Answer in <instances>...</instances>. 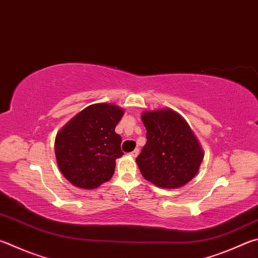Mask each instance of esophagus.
I'll return each instance as SVG.
<instances>
[{"label": "esophagus", "instance_id": "34e87169", "mask_svg": "<svg viewBox=\"0 0 258 258\" xmlns=\"http://www.w3.org/2000/svg\"><path fill=\"white\" fill-rule=\"evenodd\" d=\"M139 152H140V150H139V149H135L134 151L131 152V156H132V157H137L138 154H139Z\"/></svg>", "mask_w": 258, "mask_h": 258}]
</instances>
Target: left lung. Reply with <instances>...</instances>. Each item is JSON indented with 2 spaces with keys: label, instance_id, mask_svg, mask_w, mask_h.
<instances>
[{
  "label": "left lung",
  "instance_id": "obj_1",
  "mask_svg": "<svg viewBox=\"0 0 258 258\" xmlns=\"http://www.w3.org/2000/svg\"><path fill=\"white\" fill-rule=\"evenodd\" d=\"M147 143L137 158L145 179L162 188H178L193 178L203 152L188 124L171 109L142 115Z\"/></svg>",
  "mask_w": 258,
  "mask_h": 258
}]
</instances>
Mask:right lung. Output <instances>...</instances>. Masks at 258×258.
Segmentation results:
<instances>
[{
	"label": "right lung",
	"mask_w": 258,
	"mask_h": 258,
	"mask_svg": "<svg viewBox=\"0 0 258 258\" xmlns=\"http://www.w3.org/2000/svg\"><path fill=\"white\" fill-rule=\"evenodd\" d=\"M123 110L109 104L87 107L56 135L55 154L67 179L80 188L91 189L108 181L115 160L124 152L121 138L115 132Z\"/></svg>",
	"instance_id": "obj_1"
}]
</instances>
